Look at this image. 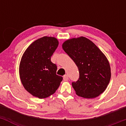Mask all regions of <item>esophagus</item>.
Here are the masks:
<instances>
[{"mask_svg": "<svg viewBox=\"0 0 126 126\" xmlns=\"http://www.w3.org/2000/svg\"><path fill=\"white\" fill-rule=\"evenodd\" d=\"M63 79H64V80H67L68 79H69V77H68V76L67 75H64V76H63Z\"/></svg>", "mask_w": 126, "mask_h": 126, "instance_id": "34e87169", "label": "esophagus"}]
</instances>
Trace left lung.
<instances>
[{
    "label": "left lung",
    "instance_id": "1",
    "mask_svg": "<svg viewBox=\"0 0 126 126\" xmlns=\"http://www.w3.org/2000/svg\"><path fill=\"white\" fill-rule=\"evenodd\" d=\"M62 48L79 70V79L72 82L76 95L94 98L103 93L111 74L109 62L100 49L84 37L68 39L62 44Z\"/></svg>",
    "mask_w": 126,
    "mask_h": 126
}]
</instances>
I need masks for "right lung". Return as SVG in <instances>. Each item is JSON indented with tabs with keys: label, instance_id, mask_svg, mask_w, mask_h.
I'll return each mask as SVG.
<instances>
[{
	"label": "right lung",
	"instance_id": "add662e5",
	"mask_svg": "<svg viewBox=\"0 0 126 126\" xmlns=\"http://www.w3.org/2000/svg\"><path fill=\"white\" fill-rule=\"evenodd\" d=\"M58 45L57 38L45 36L31 43L22 56L20 79L25 90L35 97L43 99L53 95L63 80L56 75L57 66L51 62Z\"/></svg>",
	"mask_w": 126,
	"mask_h": 126
}]
</instances>
